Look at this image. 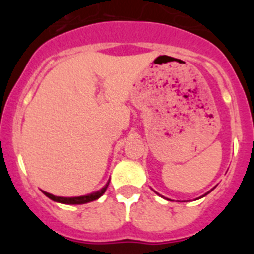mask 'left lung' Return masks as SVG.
Returning a JSON list of instances; mask_svg holds the SVG:
<instances>
[{
  "mask_svg": "<svg viewBox=\"0 0 254 254\" xmlns=\"http://www.w3.org/2000/svg\"><path fill=\"white\" fill-rule=\"evenodd\" d=\"M206 194H207V193H206ZM206 194H205V195H206Z\"/></svg>",
  "mask_w": 254,
  "mask_h": 254,
  "instance_id": "1",
  "label": "left lung"
}]
</instances>
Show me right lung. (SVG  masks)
<instances>
[{"instance_id":"add662e5","label":"right lung","mask_w":254,"mask_h":254,"mask_svg":"<svg viewBox=\"0 0 254 254\" xmlns=\"http://www.w3.org/2000/svg\"><path fill=\"white\" fill-rule=\"evenodd\" d=\"M108 183L106 184L104 188H102L99 191H96L93 194H89V195H83V196H76V198H63V196H55L53 194L47 193V191H43L48 198H50L51 200L54 201H59V203H63V204H84V203H89V201H93L96 199H98L99 196H102L104 194V191L107 190L108 188Z\"/></svg>"}]
</instances>
